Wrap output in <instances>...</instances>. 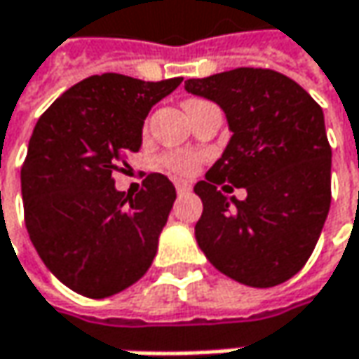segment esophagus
Instances as JSON below:
<instances>
[{
  "mask_svg": "<svg viewBox=\"0 0 359 359\" xmlns=\"http://www.w3.org/2000/svg\"><path fill=\"white\" fill-rule=\"evenodd\" d=\"M175 189H177V194H188L191 191V186L186 182H175Z\"/></svg>",
  "mask_w": 359,
  "mask_h": 359,
  "instance_id": "1",
  "label": "esophagus"
}]
</instances>
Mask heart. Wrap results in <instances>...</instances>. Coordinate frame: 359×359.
I'll return each instance as SVG.
<instances>
[{
	"label": "heart",
	"mask_w": 359,
	"mask_h": 359,
	"mask_svg": "<svg viewBox=\"0 0 359 359\" xmlns=\"http://www.w3.org/2000/svg\"><path fill=\"white\" fill-rule=\"evenodd\" d=\"M196 102H200V99H188L184 102V109L189 107V104H196ZM161 163H163L171 173H175V175H191L194 171L198 170L200 159H198L196 155H191V153L175 151L165 153V155L161 157Z\"/></svg>",
	"instance_id": "heart-1"
}]
</instances>
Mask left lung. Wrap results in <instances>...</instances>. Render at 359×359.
Returning a JSON list of instances; mask_svg holds the SVG:
<instances>
[{"label": "left lung", "mask_w": 359, "mask_h": 359, "mask_svg": "<svg viewBox=\"0 0 359 359\" xmlns=\"http://www.w3.org/2000/svg\"><path fill=\"white\" fill-rule=\"evenodd\" d=\"M186 90L220 104L232 131L222 157L194 186L204 204L198 246L242 285L266 289L289 280L311 257L332 204L321 107L269 68L189 79ZM232 185L247 189L246 201L227 196Z\"/></svg>", "instance_id": "left-lung-1"}]
</instances>
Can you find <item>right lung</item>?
<instances>
[{
  "label": "right lung",
  "mask_w": 359,
  "mask_h": 359,
  "mask_svg": "<svg viewBox=\"0 0 359 359\" xmlns=\"http://www.w3.org/2000/svg\"><path fill=\"white\" fill-rule=\"evenodd\" d=\"M182 81L95 74L38 118L22 165L24 218L40 259L68 289L104 299L151 266L175 188L149 173L139 194H125L113 173L129 168L151 107Z\"/></svg>",
  "instance_id": "add662e5"
}]
</instances>
